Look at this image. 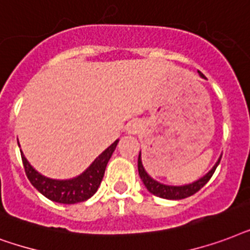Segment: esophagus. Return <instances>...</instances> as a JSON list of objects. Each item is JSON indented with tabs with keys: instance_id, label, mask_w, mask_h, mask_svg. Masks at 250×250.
<instances>
[{
	"instance_id": "34e87169",
	"label": "esophagus",
	"mask_w": 250,
	"mask_h": 250,
	"mask_svg": "<svg viewBox=\"0 0 250 250\" xmlns=\"http://www.w3.org/2000/svg\"><path fill=\"white\" fill-rule=\"evenodd\" d=\"M141 129H142V125H141L139 121H131L126 127V130L129 134H138L139 131H141Z\"/></svg>"
}]
</instances>
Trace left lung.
Wrapping results in <instances>:
<instances>
[{"mask_svg":"<svg viewBox=\"0 0 250 250\" xmlns=\"http://www.w3.org/2000/svg\"><path fill=\"white\" fill-rule=\"evenodd\" d=\"M199 75L205 78V75L198 71ZM220 159H222V156H219V159L214 164V167L210 169V171L206 173L205 176H202L201 179H198L197 181H193L191 184H187V185H167V184H162L159 181H156L151 177V176L148 175L143 167L142 164V159H141V151H139V156H138V172H139V177L142 180V183L145 184V187L147 188V190L150 191L151 194L156 195V197H160V198H166V199H183L187 198V197H190L194 193L201 189V188L204 187L205 184L208 183V180L211 179V176L214 175V172H215L216 167L219 166Z\"/></svg>","mask_w":250,"mask_h":250,"instance_id":"1","label":"left lung"}]
</instances>
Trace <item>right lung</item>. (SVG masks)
<instances>
[{
  "mask_svg": "<svg viewBox=\"0 0 250 250\" xmlns=\"http://www.w3.org/2000/svg\"><path fill=\"white\" fill-rule=\"evenodd\" d=\"M117 143H119V139H116L111 146L105 148L91 163V166L87 168L86 171L82 172L77 177L69 180L49 179V177L39 173L28 163V160L26 159V156L23 155L22 151H21V155H22L23 167H24V171H26V175L30 180V183L44 197L51 199L53 202H59V204L73 205L83 202V201L91 198L96 193L98 188L100 187L102 180H103L105 167L111 159L112 154L115 151Z\"/></svg>",
  "mask_w": 250,
  "mask_h": 250,
  "instance_id": "1",
  "label": "right lung"
}]
</instances>
